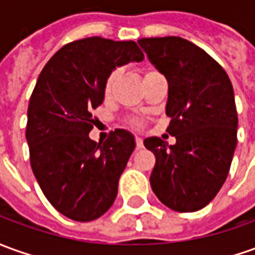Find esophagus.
Instances as JSON below:
<instances>
[{
  "label": "esophagus",
  "mask_w": 255,
  "mask_h": 255,
  "mask_svg": "<svg viewBox=\"0 0 255 255\" xmlns=\"http://www.w3.org/2000/svg\"><path fill=\"white\" fill-rule=\"evenodd\" d=\"M136 147H137L138 150L144 147V144H143V140H141L140 137H136Z\"/></svg>",
  "instance_id": "1"
}]
</instances>
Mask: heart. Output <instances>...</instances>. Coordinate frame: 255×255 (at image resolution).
Listing matches in <instances>:
<instances>
[{"mask_svg":"<svg viewBox=\"0 0 255 255\" xmlns=\"http://www.w3.org/2000/svg\"><path fill=\"white\" fill-rule=\"evenodd\" d=\"M117 71L111 72L110 76L107 77V80H105V93H110L111 87H112V84L115 82V79H117ZM131 125L133 126H140V122L138 121H131Z\"/></svg>","mask_w":255,"mask_h":255,"instance_id":"obj_1","label":"heart"}]
</instances>
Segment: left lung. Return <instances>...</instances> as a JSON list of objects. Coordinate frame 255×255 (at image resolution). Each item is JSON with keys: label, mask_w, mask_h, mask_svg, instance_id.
<instances>
[{"label": "left lung", "mask_w": 255, "mask_h": 255, "mask_svg": "<svg viewBox=\"0 0 255 255\" xmlns=\"http://www.w3.org/2000/svg\"><path fill=\"white\" fill-rule=\"evenodd\" d=\"M137 43L168 80L166 131L176 138L173 145L159 137L144 140L155 155L151 189L173 211H198L221 190L238 144L231 79L211 55L182 37Z\"/></svg>", "instance_id": "obj_1"}]
</instances>
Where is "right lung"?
<instances>
[{"instance_id": "1", "label": "right lung", "mask_w": 255, "mask_h": 255, "mask_svg": "<svg viewBox=\"0 0 255 255\" xmlns=\"http://www.w3.org/2000/svg\"><path fill=\"white\" fill-rule=\"evenodd\" d=\"M143 58L134 41L87 37L65 44L37 79L26 125L31 169L52 207L73 221L100 218L115 201L136 144L124 129L93 141V110L104 101L111 72Z\"/></svg>"}]
</instances>
